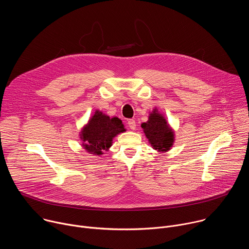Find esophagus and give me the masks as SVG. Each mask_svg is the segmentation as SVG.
I'll use <instances>...</instances> for the list:
<instances>
[{"mask_svg": "<svg viewBox=\"0 0 249 249\" xmlns=\"http://www.w3.org/2000/svg\"><path fill=\"white\" fill-rule=\"evenodd\" d=\"M128 126L131 130H136V121L134 119H129L128 120Z\"/></svg>", "mask_w": 249, "mask_h": 249, "instance_id": "obj_1", "label": "esophagus"}]
</instances>
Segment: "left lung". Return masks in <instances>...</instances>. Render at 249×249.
Masks as SVG:
<instances>
[{
    "label": "left lung",
    "instance_id": "left-lung-1",
    "mask_svg": "<svg viewBox=\"0 0 249 249\" xmlns=\"http://www.w3.org/2000/svg\"><path fill=\"white\" fill-rule=\"evenodd\" d=\"M141 127L152 148L158 152H166L173 146L175 132L156 107L149 113L147 121L141 124Z\"/></svg>",
    "mask_w": 249,
    "mask_h": 249
}]
</instances>
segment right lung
Segmentation results:
<instances>
[{"instance_id": "1", "label": "right lung", "mask_w": 249, "mask_h": 249, "mask_svg": "<svg viewBox=\"0 0 249 249\" xmlns=\"http://www.w3.org/2000/svg\"><path fill=\"white\" fill-rule=\"evenodd\" d=\"M124 132L126 129L118 117L110 118L97 109L83 126L79 136L83 148L90 154L101 156L112 145L113 139Z\"/></svg>"}]
</instances>
